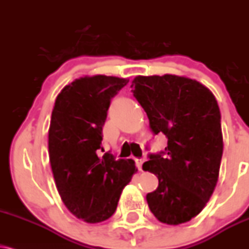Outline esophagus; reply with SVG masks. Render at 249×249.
Returning <instances> with one entry per match:
<instances>
[{"label":"esophagus","instance_id":"1","mask_svg":"<svg viewBox=\"0 0 249 249\" xmlns=\"http://www.w3.org/2000/svg\"><path fill=\"white\" fill-rule=\"evenodd\" d=\"M143 159H136V164L138 167V169L139 170H142V163H143Z\"/></svg>","mask_w":249,"mask_h":249}]
</instances>
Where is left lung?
<instances>
[{"label":"left lung","instance_id":"obj_1","mask_svg":"<svg viewBox=\"0 0 249 249\" xmlns=\"http://www.w3.org/2000/svg\"><path fill=\"white\" fill-rule=\"evenodd\" d=\"M131 87L152 131L168 138L164 152L142 164L159 179L146 196L149 210L167 225L187 223L205 208L219 178L224 142L217 100L198 81L172 74L138 75Z\"/></svg>","mask_w":249,"mask_h":249}]
</instances>
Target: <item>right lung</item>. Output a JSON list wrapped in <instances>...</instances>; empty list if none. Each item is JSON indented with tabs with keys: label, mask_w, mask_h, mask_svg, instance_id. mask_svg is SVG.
I'll return each mask as SVG.
<instances>
[{
	"label": "right lung",
	"mask_w": 249,
	"mask_h": 249,
	"mask_svg": "<svg viewBox=\"0 0 249 249\" xmlns=\"http://www.w3.org/2000/svg\"><path fill=\"white\" fill-rule=\"evenodd\" d=\"M128 82L117 76L75 79L56 96L49 155L56 189L71 214L89 224L115 213L123 189L138 172L132 159L98 155L111 98Z\"/></svg>",
	"instance_id": "right-lung-1"
}]
</instances>
